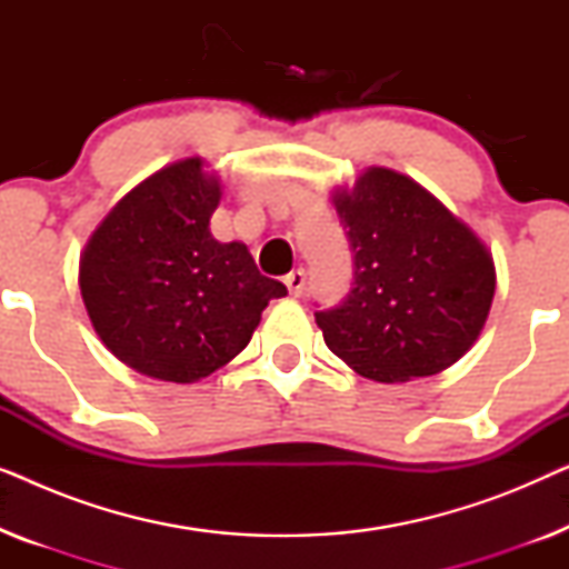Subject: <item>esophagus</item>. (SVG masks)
Listing matches in <instances>:
<instances>
[{
    "instance_id": "1",
    "label": "esophagus",
    "mask_w": 569,
    "mask_h": 569,
    "mask_svg": "<svg viewBox=\"0 0 569 569\" xmlns=\"http://www.w3.org/2000/svg\"><path fill=\"white\" fill-rule=\"evenodd\" d=\"M284 284H287V290H290V295H295V298H298V295L302 292V287H306V271L292 269L290 274L284 277Z\"/></svg>"
}]
</instances>
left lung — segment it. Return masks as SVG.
Returning a JSON list of instances; mask_svg holds the SVG:
<instances>
[{
  "mask_svg": "<svg viewBox=\"0 0 569 569\" xmlns=\"http://www.w3.org/2000/svg\"><path fill=\"white\" fill-rule=\"evenodd\" d=\"M355 261L352 290L318 310L326 347L378 383L450 368L485 329L495 298L487 246L409 176L368 168L333 193Z\"/></svg>",
  "mask_w": 569,
  "mask_h": 569,
  "instance_id": "left-lung-1",
  "label": "left lung"
}]
</instances>
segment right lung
<instances>
[{
  "label": "right lung",
  "instance_id": "right-lung-1",
  "mask_svg": "<svg viewBox=\"0 0 569 569\" xmlns=\"http://www.w3.org/2000/svg\"><path fill=\"white\" fill-rule=\"evenodd\" d=\"M220 181L201 158L178 160L116 204L80 259V292L103 345L142 376L193 383L243 352L269 300L243 243H220L209 217Z\"/></svg>",
  "mask_w": 569,
  "mask_h": 569
}]
</instances>
